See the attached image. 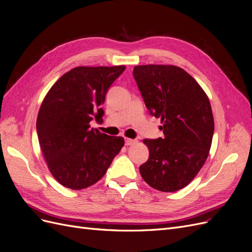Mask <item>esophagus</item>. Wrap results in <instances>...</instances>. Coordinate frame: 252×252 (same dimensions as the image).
<instances>
[{
  "instance_id": "obj_1",
  "label": "esophagus",
  "mask_w": 252,
  "mask_h": 252,
  "mask_svg": "<svg viewBox=\"0 0 252 252\" xmlns=\"http://www.w3.org/2000/svg\"><path fill=\"white\" fill-rule=\"evenodd\" d=\"M136 143V140H132V139H125V145L126 146H130V145H133Z\"/></svg>"
}]
</instances>
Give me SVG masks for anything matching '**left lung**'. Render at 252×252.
<instances>
[{
    "label": "left lung",
    "instance_id": "obj_1",
    "mask_svg": "<svg viewBox=\"0 0 252 252\" xmlns=\"http://www.w3.org/2000/svg\"><path fill=\"white\" fill-rule=\"evenodd\" d=\"M133 77L151 116L161 119L164 138L145 139L149 149L140 172L163 192L186 187L199 173L211 147L215 121L208 96L184 69L172 65H140Z\"/></svg>",
    "mask_w": 252,
    "mask_h": 252
}]
</instances>
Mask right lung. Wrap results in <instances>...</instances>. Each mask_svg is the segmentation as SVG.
Returning a JSON list of instances; mask_svg holds the SVG:
<instances>
[{"instance_id": "1", "label": "right lung", "mask_w": 252, "mask_h": 252, "mask_svg": "<svg viewBox=\"0 0 252 252\" xmlns=\"http://www.w3.org/2000/svg\"><path fill=\"white\" fill-rule=\"evenodd\" d=\"M125 66L75 67L63 74L45 96L36 132L47 166L64 187L80 190L94 185L107 171L122 147V136L90 128L102 123L106 94Z\"/></svg>"}]
</instances>
